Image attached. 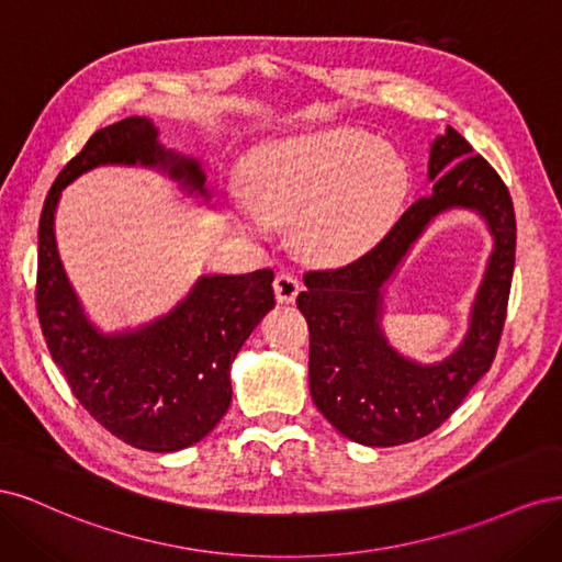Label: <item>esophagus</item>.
<instances>
[{
    "label": "esophagus",
    "mask_w": 562,
    "mask_h": 562,
    "mask_svg": "<svg viewBox=\"0 0 562 562\" xmlns=\"http://www.w3.org/2000/svg\"><path fill=\"white\" fill-rule=\"evenodd\" d=\"M300 288L302 283L293 274H277L274 279V295L281 304H291L297 297Z\"/></svg>",
    "instance_id": "obj_1"
}]
</instances>
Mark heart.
I'll use <instances>...</instances> for the list:
<instances>
[{"mask_svg":"<svg viewBox=\"0 0 562 562\" xmlns=\"http://www.w3.org/2000/svg\"><path fill=\"white\" fill-rule=\"evenodd\" d=\"M405 164L356 128L302 133L255 151L246 194L269 220L293 223L295 246L347 262L375 244L405 196Z\"/></svg>","mask_w":562,"mask_h":562,"instance_id":"b5f03b06","label":"heart"}]
</instances>
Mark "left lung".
<instances>
[{"instance_id": "obj_1", "label": "left lung", "mask_w": 562, "mask_h": 562, "mask_svg": "<svg viewBox=\"0 0 562 562\" xmlns=\"http://www.w3.org/2000/svg\"><path fill=\"white\" fill-rule=\"evenodd\" d=\"M434 192L417 199L384 239L356 262L307 271L297 307L310 326V391L333 427L370 448L429 436L467 398L495 361L516 262L512 194L452 126L431 143ZM469 207L485 220L491 260L472 305L470 330L443 362L417 364L387 345L381 330L383 285L440 212Z\"/></svg>"}]
</instances>
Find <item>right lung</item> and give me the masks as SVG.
<instances>
[{
  "label": "right lung",
  "mask_w": 562,
  "mask_h": 562,
  "mask_svg": "<svg viewBox=\"0 0 562 562\" xmlns=\"http://www.w3.org/2000/svg\"><path fill=\"white\" fill-rule=\"evenodd\" d=\"M98 166L155 168L209 203L206 173L199 159L166 149L147 116H128L91 135L48 190L40 217L37 314L50 359L112 436L140 450L176 452L199 443L229 411V368L274 310V271L199 277L168 314L103 333L65 274L54 229L65 187Z\"/></svg>",
  "instance_id": "1"
}]
</instances>
